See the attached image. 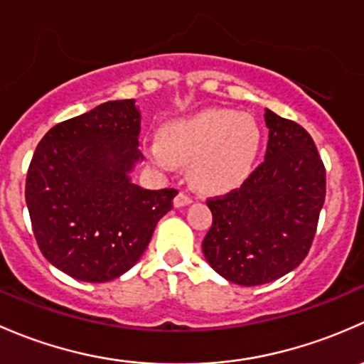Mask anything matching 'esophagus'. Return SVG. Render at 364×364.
<instances>
[{
	"instance_id": "obj_1",
	"label": "esophagus",
	"mask_w": 364,
	"mask_h": 364,
	"mask_svg": "<svg viewBox=\"0 0 364 364\" xmlns=\"http://www.w3.org/2000/svg\"><path fill=\"white\" fill-rule=\"evenodd\" d=\"M191 201H193V198H191L187 193H183V191H181V193H178L177 196H175L173 203H175V207L178 208V207H186V205H189Z\"/></svg>"
}]
</instances>
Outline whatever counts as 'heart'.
I'll return each mask as SVG.
<instances>
[{
	"instance_id": "b5f03b06",
	"label": "heart",
	"mask_w": 364,
	"mask_h": 364,
	"mask_svg": "<svg viewBox=\"0 0 364 364\" xmlns=\"http://www.w3.org/2000/svg\"><path fill=\"white\" fill-rule=\"evenodd\" d=\"M259 149V129L252 117L233 110H207L163 129L147 145L157 168L170 171L191 163V177L203 189L237 186L249 175Z\"/></svg>"
}]
</instances>
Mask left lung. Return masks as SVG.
I'll return each instance as SVG.
<instances>
[{
    "label": "left lung",
    "instance_id": "8db88e82",
    "mask_svg": "<svg viewBox=\"0 0 364 364\" xmlns=\"http://www.w3.org/2000/svg\"><path fill=\"white\" fill-rule=\"evenodd\" d=\"M264 161L238 189L208 198L212 226L203 254L238 286L273 282L301 263L312 247L326 198V168L312 136L266 110Z\"/></svg>",
    "mask_w": 364,
    "mask_h": 364
}]
</instances>
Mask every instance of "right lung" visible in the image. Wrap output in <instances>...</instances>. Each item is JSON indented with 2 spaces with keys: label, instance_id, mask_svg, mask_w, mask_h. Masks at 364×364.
<instances>
[{
  "label": "right lung",
  "instance_id": "obj_1",
  "mask_svg": "<svg viewBox=\"0 0 364 364\" xmlns=\"http://www.w3.org/2000/svg\"><path fill=\"white\" fill-rule=\"evenodd\" d=\"M141 115L134 100L107 101L55 124L40 140L26 178L36 243L48 263L84 282L133 268L177 189L131 182Z\"/></svg>",
  "mask_w": 364,
  "mask_h": 364
}]
</instances>
